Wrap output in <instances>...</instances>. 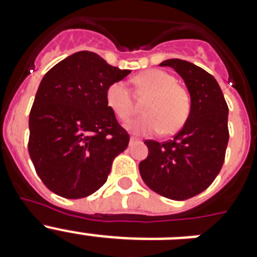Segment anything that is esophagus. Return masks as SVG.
Here are the masks:
<instances>
[{"mask_svg": "<svg viewBox=\"0 0 257 257\" xmlns=\"http://www.w3.org/2000/svg\"><path fill=\"white\" fill-rule=\"evenodd\" d=\"M138 142H139V139H138V138H135V136H131V138H130V145L135 144V143H138Z\"/></svg>", "mask_w": 257, "mask_h": 257, "instance_id": "esophagus-1", "label": "esophagus"}]
</instances>
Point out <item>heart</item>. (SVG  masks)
<instances>
[{"label": "heart", "instance_id": "heart-1", "mask_svg": "<svg viewBox=\"0 0 257 257\" xmlns=\"http://www.w3.org/2000/svg\"><path fill=\"white\" fill-rule=\"evenodd\" d=\"M175 82L176 79L171 74L160 69H148L138 74L136 86L149 94L143 105V112L147 114L126 123L127 130L135 135H151L160 131L165 135H174L180 131L189 118L192 103L187 90ZM105 103L119 119H127L133 114L130 91L122 81L108 86Z\"/></svg>", "mask_w": 257, "mask_h": 257}]
</instances>
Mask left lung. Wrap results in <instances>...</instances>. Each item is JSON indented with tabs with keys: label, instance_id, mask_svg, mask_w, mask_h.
Here are the masks:
<instances>
[{
	"label": "left lung",
	"instance_id": "8db88e82",
	"mask_svg": "<svg viewBox=\"0 0 257 257\" xmlns=\"http://www.w3.org/2000/svg\"><path fill=\"white\" fill-rule=\"evenodd\" d=\"M160 67H171L180 74L192 108L174 139L145 140L149 152L139 171L153 192L184 201L207 189L221 170L229 140V109L217 81L205 69L181 59H169Z\"/></svg>",
	"mask_w": 257,
	"mask_h": 257
}]
</instances>
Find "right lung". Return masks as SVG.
<instances>
[{"instance_id":"obj_1","label":"right lung","mask_w":257,"mask_h":257,"mask_svg":"<svg viewBox=\"0 0 257 257\" xmlns=\"http://www.w3.org/2000/svg\"><path fill=\"white\" fill-rule=\"evenodd\" d=\"M130 73L95 52L78 51L44 76L29 114L28 151L51 192L77 199L104 185L113 160L130 142L105 91Z\"/></svg>"}]
</instances>
